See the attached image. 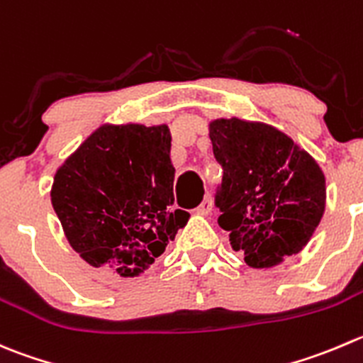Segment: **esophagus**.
Returning a JSON list of instances; mask_svg holds the SVG:
<instances>
[{
	"mask_svg": "<svg viewBox=\"0 0 363 363\" xmlns=\"http://www.w3.org/2000/svg\"><path fill=\"white\" fill-rule=\"evenodd\" d=\"M211 209H213V202H211V199L207 196V199H203V202L196 207L195 214H202V216H206V214L211 213Z\"/></svg>",
	"mask_w": 363,
	"mask_h": 363,
	"instance_id": "obj_1",
	"label": "esophagus"
}]
</instances>
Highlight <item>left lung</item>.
<instances>
[{
	"mask_svg": "<svg viewBox=\"0 0 363 363\" xmlns=\"http://www.w3.org/2000/svg\"><path fill=\"white\" fill-rule=\"evenodd\" d=\"M223 168L218 223L248 266L271 267L300 252L321 221L325 174L314 157L273 125L241 118L209 124Z\"/></svg>",
	"mask_w": 363,
	"mask_h": 363,
	"instance_id": "1",
	"label": "left lung"
}]
</instances>
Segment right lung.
<instances>
[{
  "label": "right lung",
  "mask_w": 363,
  "mask_h": 363,
  "mask_svg": "<svg viewBox=\"0 0 363 363\" xmlns=\"http://www.w3.org/2000/svg\"><path fill=\"white\" fill-rule=\"evenodd\" d=\"M168 125H101L56 170L51 202L70 246L99 267L138 277L189 214L174 209Z\"/></svg>",
  "instance_id": "1"
}]
</instances>
